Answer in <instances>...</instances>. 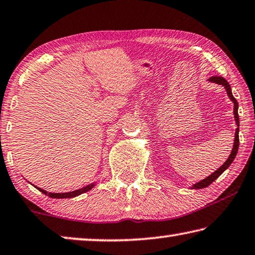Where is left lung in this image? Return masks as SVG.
<instances>
[{
	"label": "left lung",
	"mask_w": 255,
	"mask_h": 255,
	"mask_svg": "<svg viewBox=\"0 0 255 255\" xmlns=\"http://www.w3.org/2000/svg\"><path fill=\"white\" fill-rule=\"evenodd\" d=\"M209 80H210V82H212V83H216V84H219V85H222V86H225L226 91H227V94L229 96V99L232 100L233 103H234V116H235L236 125H237V127H238V126H240V117H238V112H237L238 111V103H237L236 99L233 96L232 90H230V85L228 84L227 80H226L225 78H222V77H220V76H212ZM238 131H240V128H237L236 131H235V143H234L233 151H232V153H230V155H229V157L227 159V161H226V162L222 164L221 167L218 169V170H216L215 172L211 173V175H210L209 177H207V178H205V179L199 181V183H196L195 185L193 186L192 188L200 189V188L208 187L210 184L213 183V181H215L218 178V177H219L221 173L224 172L226 169L229 167L230 164H232V162L234 161V159H235V156L237 154L238 145H240V137H238Z\"/></svg>",
	"instance_id": "left-lung-1"
}]
</instances>
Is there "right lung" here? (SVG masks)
Returning <instances> with one entry per match:
<instances>
[{
    "label": "right lung",
    "instance_id": "add662e5",
    "mask_svg": "<svg viewBox=\"0 0 255 255\" xmlns=\"http://www.w3.org/2000/svg\"><path fill=\"white\" fill-rule=\"evenodd\" d=\"M93 186H94V184H91V185L86 186V187L77 189V191L69 192V193H47L46 191H44V189H42V188H38V187H36V188L39 189V191L42 192L43 194H45V195L50 196V197H53V199H69V197H75L77 195H80V194L88 192L90 189L93 188Z\"/></svg>",
    "mask_w": 255,
    "mask_h": 255
}]
</instances>
